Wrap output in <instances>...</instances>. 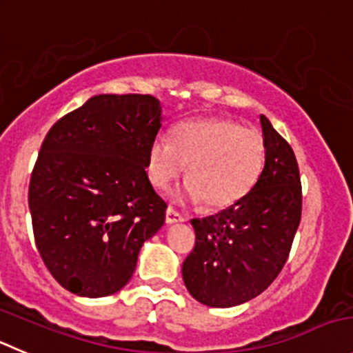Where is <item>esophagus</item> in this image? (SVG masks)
<instances>
[{
    "instance_id": "1",
    "label": "esophagus",
    "mask_w": 353,
    "mask_h": 353,
    "mask_svg": "<svg viewBox=\"0 0 353 353\" xmlns=\"http://www.w3.org/2000/svg\"><path fill=\"white\" fill-rule=\"evenodd\" d=\"M180 221H185V216L180 214L179 211H174L173 208H168L166 210V223L173 225V223H180Z\"/></svg>"
}]
</instances>
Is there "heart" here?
I'll return each instance as SVG.
<instances>
[{"instance_id":"obj_1","label":"heart","mask_w":353,"mask_h":353,"mask_svg":"<svg viewBox=\"0 0 353 353\" xmlns=\"http://www.w3.org/2000/svg\"><path fill=\"white\" fill-rule=\"evenodd\" d=\"M185 173V197L208 210H225L253 190L265 164L260 132L223 117L182 121L171 142L156 139L149 147L147 174L156 189H168Z\"/></svg>"}]
</instances>
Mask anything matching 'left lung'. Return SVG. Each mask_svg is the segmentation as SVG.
Masks as SVG:
<instances>
[{
    "label": "left lung",
    "instance_id": "8db88e82",
    "mask_svg": "<svg viewBox=\"0 0 353 353\" xmlns=\"http://www.w3.org/2000/svg\"><path fill=\"white\" fill-rule=\"evenodd\" d=\"M265 166L256 185L234 206L194 218L196 246L182 267L189 293L227 308L263 293L283 270L301 218V182L290 143L260 116Z\"/></svg>",
    "mask_w": 353,
    "mask_h": 353
}]
</instances>
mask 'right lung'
<instances>
[{
  "label": "right lung",
  "instance_id": "1",
  "mask_svg": "<svg viewBox=\"0 0 353 353\" xmlns=\"http://www.w3.org/2000/svg\"><path fill=\"white\" fill-rule=\"evenodd\" d=\"M161 119L152 95H97L43 140L29 183L32 230L46 268L70 293H117L163 227L166 203L145 171Z\"/></svg>",
  "mask_w": 353,
  "mask_h": 353
}]
</instances>
